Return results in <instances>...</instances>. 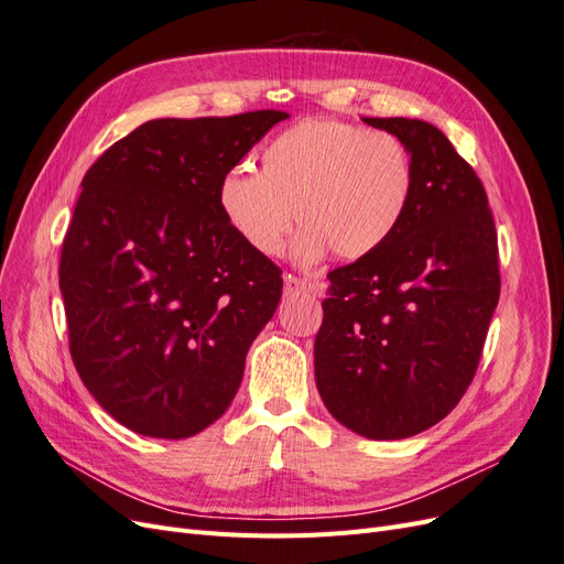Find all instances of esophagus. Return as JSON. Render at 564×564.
I'll return each instance as SVG.
<instances>
[{
    "instance_id": "1",
    "label": "esophagus",
    "mask_w": 564,
    "mask_h": 564,
    "mask_svg": "<svg viewBox=\"0 0 564 564\" xmlns=\"http://www.w3.org/2000/svg\"><path fill=\"white\" fill-rule=\"evenodd\" d=\"M308 289V282H303L301 278L294 275H284V294L286 296H299Z\"/></svg>"
}]
</instances>
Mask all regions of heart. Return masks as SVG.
Returning <instances> with one entry per match:
<instances>
[{
    "label": "heart",
    "instance_id": "b5f03b06",
    "mask_svg": "<svg viewBox=\"0 0 564 564\" xmlns=\"http://www.w3.org/2000/svg\"><path fill=\"white\" fill-rule=\"evenodd\" d=\"M416 191L414 160L395 133L338 119H303L268 141L256 174L232 169L216 202L228 228L261 259L282 253L286 237L299 265L334 251L360 261L398 232Z\"/></svg>",
    "mask_w": 564,
    "mask_h": 564
}]
</instances>
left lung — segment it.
Masks as SVG:
<instances>
[{
    "label": "left lung",
    "instance_id": "1",
    "mask_svg": "<svg viewBox=\"0 0 564 564\" xmlns=\"http://www.w3.org/2000/svg\"><path fill=\"white\" fill-rule=\"evenodd\" d=\"M414 160L402 226L367 259L329 272L315 383L329 414L369 440L445 419L468 390L499 303V245L482 181L437 127L365 117Z\"/></svg>",
    "mask_w": 564,
    "mask_h": 564
}]
</instances>
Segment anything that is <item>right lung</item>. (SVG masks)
<instances>
[{"instance_id": "right-lung-1", "label": "right lung", "mask_w": 564, "mask_h": 564, "mask_svg": "<svg viewBox=\"0 0 564 564\" xmlns=\"http://www.w3.org/2000/svg\"><path fill=\"white\" fill-rule=\"evenodd\" d=\"M289 115L152 119L82 181L58 284L79 379L145 437L224 416L249 346L282 296L280 268L220 216V178Z\"/></svg>"}]
</instances>
